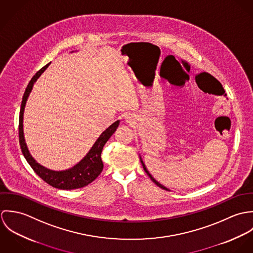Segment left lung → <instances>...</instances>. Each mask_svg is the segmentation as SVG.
Masks as SVG:
<instances>
[{"mask_svg": "<svg viewBox=\"0 0 253 253\" xmlns=\"http://www.w3.org/2000/svg\"><path fill=\"white\" fill-rule=\"evenodd\" d=\"M140 162H141V164H142V166H143V169H144L145 172L148 174V176L151 178V180L153 181V182H154V183H155L157 186H159L160 188H162V189H164V190H168V191H169L168 188H166L165 186H163L161 183H159L158 181L156 180V179H155V178H154V177H153V176L150 174V172L148 171V169H146V167H145L144 163H143V161H142L141 157H140Z\"/></svg>", "mask_w": 253, "mask_h": 253, "instance_id": "obj_1", "label": "left lung"}]
</instances>
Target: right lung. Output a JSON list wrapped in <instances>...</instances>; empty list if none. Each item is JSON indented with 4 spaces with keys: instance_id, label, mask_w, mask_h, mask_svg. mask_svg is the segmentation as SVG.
Returning a JSON list of instances; mask_svg holds the SVG:
<instances>
[{
    "instance_id": "1",
    "label": "right lung",
    "mask_w": 253,
    "mask_h": 253,
    "mask_svg": "<svg viewBox=\"0 0 253 253\" xmlns=\"http://www.w3.org/2000/svg\"><path fill=\"white\" fill-rule=\"evenodd\" d=\"M49 64L50 62L47 63L45 66H43L42 69H40L34 75V77L31 79V81L29 82L25 89V92L22 98L20 113H19L20 148L28 164L31 166V168L33 169V170L36 172L37 174L44 182H46L47 184H49L54 188L61 189V190L78 189V188H82L88 185L101 173L103 169V163L101 160L102 149L105 143L108 141L109 138L116 131L117 127L119 126L120 121H116L114 124H112L109 126L108 128H106L97 138L95 143L92 145V147L87 152V154L72 168L65 170H52L37 163L36 160L30 154L27 144L25 142L24 132H23V114H24V109H25L27 99L33 89L34 84L40 78V76L45 71V69L48 67Z\"/></svg>"
}]
</instances>
